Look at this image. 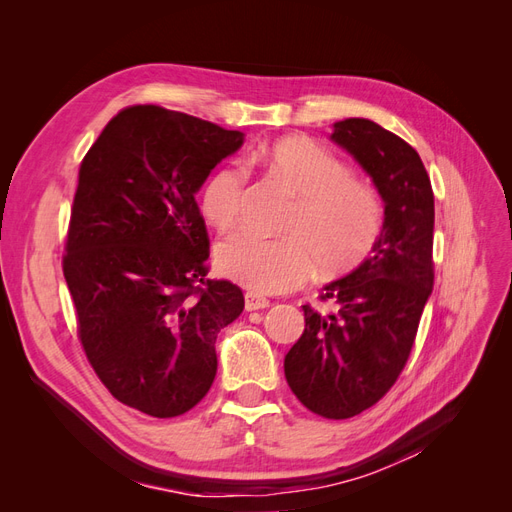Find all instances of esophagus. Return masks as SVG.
I'll return each mask as SVG.
<instances>
[{"mask_svg": "<svg viewBox=\"0 0 512 512\" xmlns=\"http://www.w3.org/2000/svg\"><path fill=\"white\" fill-rule=\"evenodd\" d=\"M269 307V299L262 297L256 292H245V309L247 312H254V309H265Z\"/></svg>", "mask_w": 512, "mask_h": 512, "instance_id": "esophagus-1", "label": "esophagus"}]
</instances>
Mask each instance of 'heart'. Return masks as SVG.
<instances>
[{
    "instance_id": "obj_1",
    "label": "heart",
    "mask_w": 512,
    "mask_h": 512,
    "mask_svg": "<svg viewBox=\"0 0 512 512\" xmlns=\"http://www.w3.org/2000/svg\"><path fill=\"white\" fill-rule=\"evenodd\" d=\"M247 166H262L297 194L280 239L237 232L215 250V265L228 280L258 292H286L312 275L354 269L374 250L384 226L378 192L350 175L331 151L284 138L256 149ZM245 203V173L235 164L213 168L198 190V209L218 230L237 226Z\"/></svg>"
}]
</instances>
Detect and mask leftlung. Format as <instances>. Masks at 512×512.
Masks as SVG:
<instances>
[{
	"instance_id": "8db88e82",
	"label": "left lung",
	"mask_w": 512,
	"mask_h": 512,
	"mask_svg": "<svg viewBox=\"0 0 512 512\" xmlns=\"http://www.w3.org/2000/svg\"><path fill=\"white\" fill-rule=\"evenodd\" d=\"M331 138L374 179L384 226L359 269L324 286L337 312L303 305L284 374L307 410L342 421L378 404L408 363L433 288V190L414 147L378 123L337 121Z\"/></svg>"
}]
</instances>
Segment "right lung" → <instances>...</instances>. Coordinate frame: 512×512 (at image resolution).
Wrapping results in <instances>:
<instances>
[{
	"mask_svg": "<svg viewBox=\"0 0 512 512\" xmlns=\"http://www.w3.org/2000/svg\"><path fill=\"white\" fill-rule=\"evenodd\" d=\"M243 134L156 104L123 108L79 168L61 260L89 365L121 404L156 418L211 389L218 333L243 292L209 280L194 194Z\"/></svg>",
	"mask_w": 512,
	"mask_h": 512,
	"instance_id": "right-lung-1",
	"label": "right lung"
}]
</instances>
